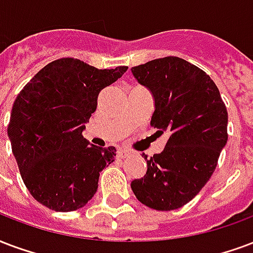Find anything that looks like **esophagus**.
<instances>
[{
    "instance_id": "obj_1",
    "label": "esophagus",
    "mask_w": 253,
    "mask_h": 253,
    "mask_svg": "<svg viewBox=\"0 0 253 253\" xmlns=\"http://www.w3.org/2000/svg\"><path fill=\"white\" fill-rule=\"evenodd\" d=\"M128 156H130V152L124 151V149H121V151L117 152V157H119V159H126Z\"/></svg>"
}]
</instances>
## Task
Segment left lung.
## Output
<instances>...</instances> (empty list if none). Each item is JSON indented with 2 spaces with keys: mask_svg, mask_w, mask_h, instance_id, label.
I'll list each match as a JSON object with an SVG mask.
<instances>
[{
  "mask_svg": "<svg viewBox=\"0 0 253 253\" xmlns=\"http://www.w3.org/2000/svg\"><path fill=\"white\" fill-rule=\"evenodd\" d=\"M155 98L151 125L169 133L164 151L148 159L147 174L130 187L144 206L172 211L185 206L216 169L228 140V113L213 80L180 57L132 68Z\"/></svg>",
  "mask_w": 253,
  "mask_h": 253,
  "instance_id": "1",
  "label": "left lung"
}]
</instances>
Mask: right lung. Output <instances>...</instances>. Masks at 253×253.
Masks as SVG:
<instances>
[{
  "label": "right lung",
  "instance_id": "right-lung-1",
  "mask_svg": "<svg viewBox=\"0 0 253 253\" xmlns=\"http://www.w3.org/2000/svg\"><path fill=\"white\" fill-rule=\"evenodd\" d=\"M126 69L60 58L17 96L7 125L11 151L30 195L49 210L83 208L97 191L100 172L115 161V147L90 145L83 130L97 108L98 93Z\"/></svg>",
  "mask_w": 253,
  "mask_h": 253
}]
</instances>
